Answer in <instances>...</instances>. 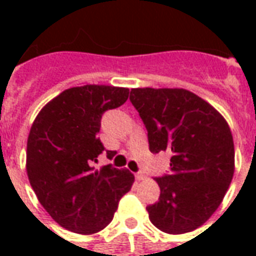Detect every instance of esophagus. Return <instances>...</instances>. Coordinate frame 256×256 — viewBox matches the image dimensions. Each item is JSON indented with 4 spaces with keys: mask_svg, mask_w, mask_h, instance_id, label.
I'll use <instances>...</instances> for the list:
<instances>
[{
    "mask_svg": "<svg viewBox=\"0 0 256 256\" xmlns=\"http://www.w3.org/2000/svg\"><path fill=\"white\" fill-rule=\"evenodd\" d=\"M136 180L137 181H142V180H145V176L142 172H138V174H136Z\"/></svg>",
    "mask_w": 256,
    "mask_h": 256,
    "instance_id": "1",
    "label": "esophagus"
}]
</instances>
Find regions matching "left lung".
<instances>
[{
    "instance_id": "8db88e82",
    "label": "left lung",
    "mask_w": 256,
    "mask_h": 256,
    "mask_svg": "<svg viewBox=\"0 0 256 256\" xmlns=\"http://www.w3.org/2000/svg\"><path fill=\"white\" fill-rule=\"evenodd\" d=\"M130 101L148 130L150 152L172 155L170 174L156 178L159 202L146 207L150 222L168 234L198 229L220 207L234 174L229 124L186 89L137 88Z\"/></svg>"
}]
</instances>
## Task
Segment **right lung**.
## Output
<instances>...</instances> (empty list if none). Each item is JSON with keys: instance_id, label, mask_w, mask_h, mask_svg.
I'll return each instance as SVG.
<instances>
[{"instance_id": "add662e5", "label": "right lung", "mask_w": 256, "mask_h": 256, "mask_svg": "<svg viewBox=\"0 0 256 256\" xmlns=\"http://www.w3.org/2000/svg\"><path fill=\"white\" fill-rule=\"evenodd\" d=\"M128 93V88L106 84L70 88L49 101L32 122L26 155L28 181L42 207L67 230H102L120 198L132 189L134 176L126 168L93 166L104 150L97 138L101 116L124 104Z\"/></svg>"}]
</instances>
